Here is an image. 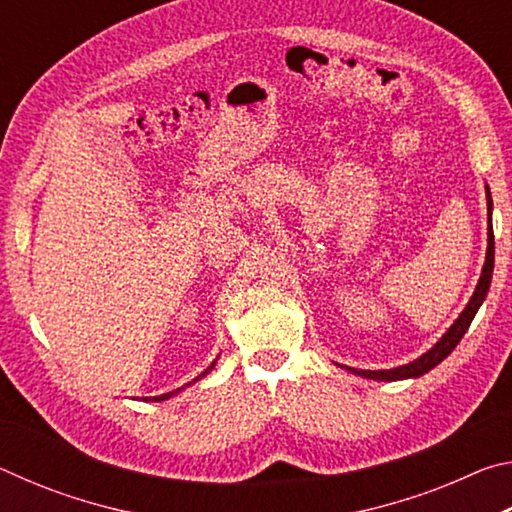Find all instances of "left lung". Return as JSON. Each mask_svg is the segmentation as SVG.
Here are the masks:
<instances>
[{
    "label": "left lung",
    "instance_id": "8db88e82",
    "mask_svg": "<svg viewBox=\"0 0 512 512\" xmlns=\"http://www.w3.org/2000/svg\"><path fill=\"white\" fill-rule=\"evenodd\" d=\"M485 201H488V250H485V262L481 268V277L479 282H476V289L472 293L470 302H467L465 309L461 311V316L454 320V325L447 329V332L440 336L433 345L431 350H427L422 354V357L413 359L409 363H404V366H397L391 370H357V368H350V366H341L352 375H359V377H366V379H375V381H400V379H415V377H422L427 375L431 368H436L440 361L447 359L452 350L456 348L458 343L467 332V327L476 316V311L483 305L485 296H488L490 291V282H492V271H495V235H492V196H490V187L485 185Z\"/></svg>",
    "mask_w": 512,
    "mask_h": 512
}]
</instances>
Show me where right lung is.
<instances>
[{
	"mask_svg": "<svg viewBox=\"0 0 512 512\" xmlns=\"http://www.w3.org/2000/svg\"><path fill=\"white\" fill-rule=\"evenodd\" d=\"M216 366V361H212V366H207V370H203L201 372V375H198L194 381H198V379H203L205 375H207V372H210L212 368ZM194 381H189V384L187 386H192L194 384ZM187 386H180V388H176V391H171V393H164V395H155V397H144V400H153V402H164V400H169V397H173V395H178L180 391H185V388Z\"/></svg>",
	"mask_w": 512,
	"mask_h": 512,
	"instance_id": "right-lung-1",
	"label": "right lung"
}]
</instances>
